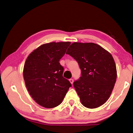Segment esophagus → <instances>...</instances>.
Segmentation results:
<instances>
[{
    "instance_id": "34e87169",
    "label": "esophagus",
    "mask_w": 133,
    "mask_h": 133,
    "mask_svg": "<svg viewBox=\"0 0 133 133\" xmlns=\"http://www.w3.org/2000/svg\"><path fill=\"white\" fill-rule=\"evenodd\" d=\"M69 82H71V83L72 84H73V83H74V79H70Z\"/></svg>"
}]
</instances>
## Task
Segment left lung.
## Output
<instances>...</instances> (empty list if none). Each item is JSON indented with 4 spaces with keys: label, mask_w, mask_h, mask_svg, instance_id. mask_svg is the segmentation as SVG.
Returning <instances> with one entry per match:
<instances>
[{
    "label": "left lung",
    "mask_w": 133,
    "mask_h": 133,
    "mask_svg": "<svg viewBox=\"0 0 133 133\" xmlns=\"http://www.w3.org/2000/svg\"><path fill=\"white\" fill-rule=\"evenodd\" d=\"M66 54L76 60L81 76L74 82L83 105L96 108L105 103L112 93L117 77L113 57L98 44L74 42Z\"/></svg>",
    "instance_id": "left-lung-1"
}]
</instances>
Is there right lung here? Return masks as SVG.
Returning <instances> with one entry per match:
<instances>
[{
  "label": "right lung",
  "instance_id": "obj_1",
  "mask_svg": "<svg viewBox=\"0 0 133 133\" xmlns=\"http://www.w3.org/2000/svg\"><path fill=\"white\" fill-rule=\"evenodd\" d=\"M71 42H51L30 54L24 64L23 76L28 91L37 104L52 108L61 103L72 84L62 76L59 60Z\"/></svg>",
  "mask_w": 133,
  "mask_h": 133
}]
</instances>
